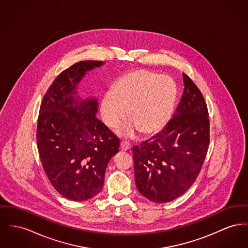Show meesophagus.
Masks as SVG:
<instances>
[{"instance_id":"obj_1","label":"esophagus","mask_w":248,"mask_h":248,"mask_svg":"<svg viewBox=\"0 0 248 248\" xmlns=\"http://www.w3.org/2000/svg\"><path fill=\"white\" fill-rule=\"evenodd\" d=\"M120 148H121L122 151H128V150H130L131 146L127 141H122L120 143Z\"/></svg>"}]
</instances>
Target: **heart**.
<instances>
[{
    "instance_id": "obj_1",
    "label": "heart",
    "mask_w": 248,
    "mask_h": 248,
    "mask_svg": "<svg viewBox=\"0 0 248 248\" xmlns=\"http://www.w3.org/2000/svg\"><path fill=\"white\" fill-rule=\"evenodd\" d=\"M177 88L167 77L145 69L134 70L121 76L112 91L108 92L100 104L104 124L118 126L126 116L130 118L118 133L133 138L137 132L155 134L170 122L174 109Z\"/></svg>"
}]
</instances>
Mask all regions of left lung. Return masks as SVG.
I'll return each mask as SVG.
<instances>
[{
  "label": "left lung",
  "mask_w": 248,
  "mask_h": 248,
  "mask_svg": "<svg viewBox=\"0 0 248 248\" xmlns=\"http://www.w3.org/2000/svg\"><path fill=\"white\" fill-rule=\"evenodd\" d=\"M184 93L168 124L150 140L133 147L135 180L148 200L166 203L182 196L196 181L210 142L203 96L183 73Z\"/></svg>",
  "instance_id": "8db88e82"
}]
</instances>
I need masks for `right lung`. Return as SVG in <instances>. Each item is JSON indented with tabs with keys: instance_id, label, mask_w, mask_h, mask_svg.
Segmentation results:
<instances>
[{
	"instance_id": "add662e5",
	"label": "right lung",
	"mask_w": 248,
	"mask_h": 248,
	"mask_svg": "<svg viewBox=\"0 0 248 248\" xmlns=\"http://www.w3.org/2000/svg\"><path fill=\"white\" fill-rule=\"evenodd\" d=\"M102 61H82L62 71L44 95L37 122L40 160L50 184L63 198L83 202L104 186L107 166L119 139L96 118L98 102L83 98L78 86Z\"/></svg>"
}]
</instances>
